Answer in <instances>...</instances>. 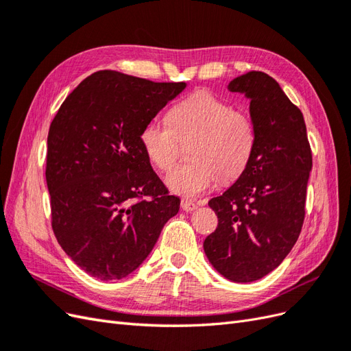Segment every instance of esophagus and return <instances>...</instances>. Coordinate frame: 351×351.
<instances>
[{"instance_id":"34e87169","label":"esophagus","mask_w":351,"mask_h":351,"mask_svg":"<svg viewBox=\"0 0 351 351\" xmlns=\"http://www.w3.org/2000/svg\"><path fill=\"white\" fill-rule=\"evenodd\" d=\"M182 209L186 212H193L195 209H197V204H193L190 200H182Z\"/></svg>"}]
</instances>
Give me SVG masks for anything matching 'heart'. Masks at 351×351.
<instances>
[{
    "mask_svg": "<svg viewBox=\"0 0 351 351\" xmlns=\"http://www.w3.org/2000/svg\"><path fill=\"white\" fill-rule=\"evenodd\" d=\"M254 127L247 114L208 90H199L180 101L168 112V124L149 121L141 142L149 161L169 171L180 155V143L193 142V164L176 168L165 177L174 195L196 199L217 183L240 176L254 149Z\"/></svg>",
    "mask_w": 351,
    "mask_h": 351,
    "instance_id": "b5f03b06",
    "label": "heart"
}]
</instances>
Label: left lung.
Segmentation results:
<instances>
[{
    "mask_svg": "<svg viewBox=\"0 0 351 351\" xmlns=\"http://www.w3.org/2000/svg\"><path fill=\"white\" fill-rule=\"evenodd\" d=\"M227 89L250 101L254 149L244 171L209 200L218 227L204 241L209 263L232 282H253L280 267L299 239L312 152L302 111L267 73L249 71Z\"/></svg>",
    "mask_w": 351,
    "mask_h": 351,
    "instance_id": "obj_1",
    "label": "left lung"
}]
</instances>
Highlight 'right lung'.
Masks as SVG:
<instances>
[{
	"instance_id": "right-lung-1",
	"label": "right lung",
	"mask_w": 351,
	"mask_h": 351,
	"mask_svg": "<svg viewBox=\"0 0 351 351\" xmlns=\"http://www.w3.org/2000/svg\"><path fill=\"white\" fill-rule=\"evenodd\" d=\"M186 86L98 71L52 120L45 171L52 230L90 277L114 281L136 271L177 215L180 199L155 174L141 134Z\"/></svg>"
}]
</instances>
